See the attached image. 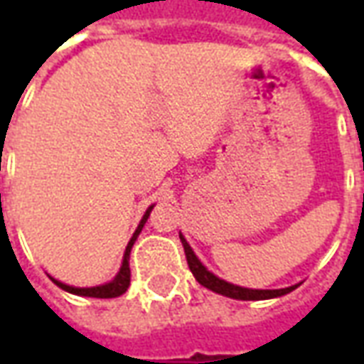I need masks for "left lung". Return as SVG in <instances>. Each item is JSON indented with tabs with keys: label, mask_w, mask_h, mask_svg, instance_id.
I'll list each match as a JSON object with an SVG mask.
<instances>
[{
	"label": "left lung",
	"mask_w": 364,
	"mask_h": 364,
	"mask_svg": "<svg viewBox=\"0 0 364 364\" xmlns=\"http://www.w3.org/2000/svg\"><path fill=\"white\" fill-rule=\"evenodd\" d=\"M181 237L183 250H185V255H187V263H189V269L193 277L197 279L203 287H206L213 292H218L222 296L236 298V300H267V298H277L282 296V294H289L290 290H294L298 284H292L289 289H277V290H257V289H244V287H237V284H232V282H226L218 279L216 274H213L208 269L198 261V257L195 255V252L191 250V245L187 244V240L179 234Z\"/></svg>",
	"instance_id": "8db88e82"
}]
</instances>
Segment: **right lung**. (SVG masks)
Instances as JSON below:
<instances>
[{
  "instance_id": "add662e5",
  "label": "right lung",
  "mask_w": 364,
  "mask_h": 364,
  "mask_svg": "<svg viewBox=\"0 0 364 364\" xmlns=\"http://www.w3.org/2000/svg\"><path fill=\"white\" fill-rule=\"evenodd\" d=\"M151 208H154V205L146 210V214H144V218L140 220V224H138V228H136L134 236L130 237V242H128L127 245V252H124V259H122V265H120V271L119 274L112 279L111 282H107V284H101V287H91V289H77V287H70V284H64V282L56 281V279H52L54 281V284H58L60 289L66 290V292H72V294H77V296H91V298H117L120 296V294H124L128 289V284H130V265H128V259H130V250H132V245H134L136 237H138V234L142 232L144 224H146V220H148V216H150Z\"/></svg>"
}]
</instances>
